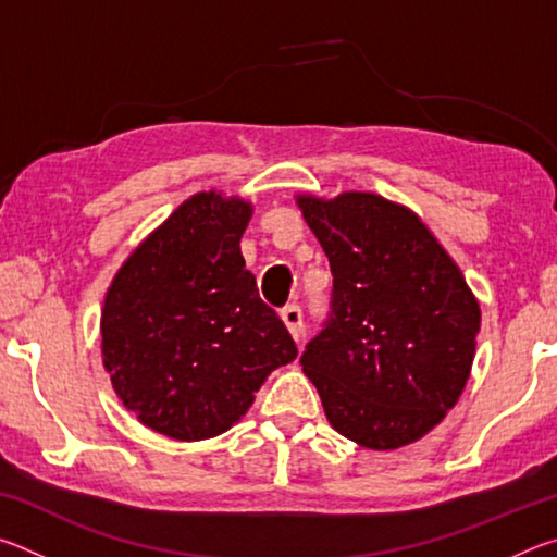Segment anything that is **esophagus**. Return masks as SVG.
I'll return each instance as SVG.
<instances>
[{
	"label": "esophagus",
	"mask_w": 557,
	"mask_h": 557,
	"mask_svg": "<svg viewBox=\"0 0 557 557\" xmlns=\"http://www.w3.org/2000/svg\"><path fill=\"white\" fill-rule=\"evenodd\" d=\"M282 322L289 329V334L295 336V342H301V336H305V314H301V307L287 305L282 309Z\"/></svg>",
	"instance_id": "obj_1"
}]
</instances>
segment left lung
<instances>
[{
    "instance_id": "8db88e82",
    "label": "left lung",
    "mask_w": 557,
    "mask_h": 557,
    "mask_svg": "<svg viewBox=\"0 0 557 557\" xmlns=\"http://www.w3.org/2000/svg\"><path fill=\"white\" fill-rule=\"evenodd\" d=\"M332 268L322 332L301 351L332 428L369 449L420 440L465 391L482 312L412 211L375 194L299 199Z\"/></svg>"
}]
</instances>
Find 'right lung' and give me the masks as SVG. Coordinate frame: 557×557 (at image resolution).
<instances>
[{
    "instance_id": "1",
    "label": "right lung",
    "mask_w": 557,
    "mask_h": 557,
    "mask_svg": "<svg viewBox=\"0 0 557 557\" xmlns=\"http://www.w3.org/2000/svg\"><path fill=\"white\" fill-rule=\"evenodd\" d=\"M250 203L196 194L132 252L102 309V361L139 422L174 440L233 428L297 344L245 270Z\"/></svg>"
}]
</instances>
